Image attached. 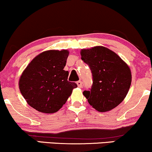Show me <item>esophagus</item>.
<instances>
[{
	"instance_id": "1",
	"label": "esophagus",
	"mask_w": 152,
	"mask_h": 152,
	"mask_svg": "<svg viewBox=\"0 0 152 152\" xmlns=\"http://www.w3.org/2000/svg\"><path fill=\"white\" fill-rule=\"evenodd\" d=\"M76 84L78 85V86L79 87V88H81V87H82V82H81V81H76Z\"/></svg>"
}]
</instances>
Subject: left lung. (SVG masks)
<instances>
[{
	"mask_svg": "<svg viewBox=\"0 0 152 152\" xmlns=\"http://www.w3.org/2000/svg\"><path fill=\"white\" fill-rule=\"evenodd\" d=\"M81 60L89 66L91 88L83 95L92 107L100 112L110 111L121 104L129 90V67L112 50L96 46L81 51Z\"/></svg>",
	"mask_w": 152,
	"mask_h": 152,
	"instance_id": "8db88e82",
	"label": "left lung"
}]
</instances>
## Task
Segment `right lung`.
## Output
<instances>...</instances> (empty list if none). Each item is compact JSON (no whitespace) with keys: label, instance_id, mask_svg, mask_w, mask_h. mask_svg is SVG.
<instances>
[{"label":"right lung","instance_id":"add662e5","mask_svg":"<svg viewBox=\"0 0 152 152\" xmlns=\"http://www.w3.org/2000/svg\"><path fill=\"white\" fill-rule=\"evenodd\" d=\"M69 54L67 50L44 51L23 72L19 88L31 107L46 114L56 112L77 87L68 81L69 71L64 70Z\"/></svg>","mask_w":152,"mask_h":152}]
</instances>
